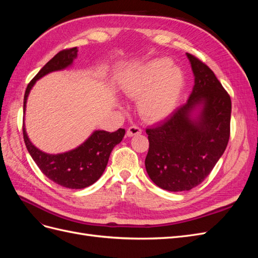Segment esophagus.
Wrapping results in <instances>:
<instances>
[{
    "label": "esophagus",
    "instance_id": "obj_1",
    "mask_svg": "<svg viewBox=\"0 0 258 258\" xmlns=\"http://www.w3.org/2000/svg\"><path fill=\"white\" fill-rule=\"evenodd\" d=\"M142 134V129L136 126V124H134V126H130L127 130V136L128 137H134V136H137V135H141Z\"/></svg>",
    "mask_w": 258,
    "mask_h": 258
}]
</instances>
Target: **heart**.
Listing matches in <instances>:
<instances>
[{
    "mask_svg": "<svg viewBox=\"0 0 258 258\" xmlns=\"http://www.w3.org/2000/svg\"><path fill=\"white\" fill-rule=\"evenodd\" d=\"M184 86L182 72L172 61L158 58L132 72L123 90L139 100V111L147 120L165 118L173 110Z\"/></svg>",
    "mask_w": 258,
    "mask_h": 258,
    "instance_id": "obj_1",
    "label": "heart"
}]
</instances>
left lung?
I'll list each match as a JSON object with an SVG mask.
<instances>
[{
    "label": "left lung",
    "instance_id": "obj_1",
    "mask_svg": "<svg viewBox=\"0 0 258 258\" xmlns=\"http://www.w3.org/2000/svg\"><path fill=\"white\" fill-rule=\"evenodd\" d=\"M195 85L187 103L159 124L146 129L150 147L145 158L148 176L169 191L189 190L204 182L227 147L230 137L231 100L205 62L187 53ZM204 104L200 119L188 116Z\"/></svg>",
    "mask_w": 258,
    "mask_h": 258
}]
</instances>
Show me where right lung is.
Segmentation results:
<instances>
[{"label": "right lung", "instance_id": "1", "mask_svg": "<svg viewBox=\"0 0 258 258\" xmlns=\"http://www.w3.org/2000/svg\"><path fill=\"white\" fill-rule=\"evenodd\" d=\"M77 47L68 48L59 51L51 58L28 84L23 98V111L29 92L37 80L52 71H58L70 66L77 57ZM23 140L27 150L33 158L37 167L52 182L71 189H82L97 182L104 172L108 158L115 145L121 142L126 130L119 128L115 132L103 130L95 131L86 142L75 150L63 154H46L30 142L22 126Z\"/></svg>", "mask_w": 258, "mask_h": 258}]
</instances>
